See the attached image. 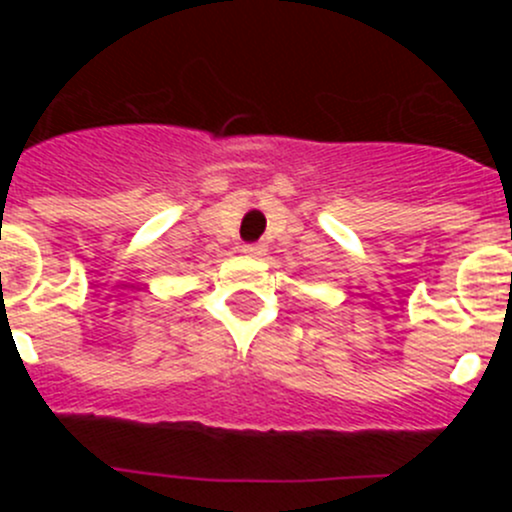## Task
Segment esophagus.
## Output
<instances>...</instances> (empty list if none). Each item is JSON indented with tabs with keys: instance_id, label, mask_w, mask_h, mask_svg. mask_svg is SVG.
<instances>
[{
	"instance_id": "34e87169",
	"label": "esophagus",
	"mask_w": 512,
	"mask_h": 512,
	"mask_svg": "<svg viewBox=\"0 0 512 512\" xmlns=\"http://www.w3.org/2000/svg\"><path fill=\"white\" fill-rule=\"evenodd\" d=\"M242 252H245L247 257H262L265 255V245H257V242L255 245H245L242 247Z\"/></svg>"
}]
</instances>
